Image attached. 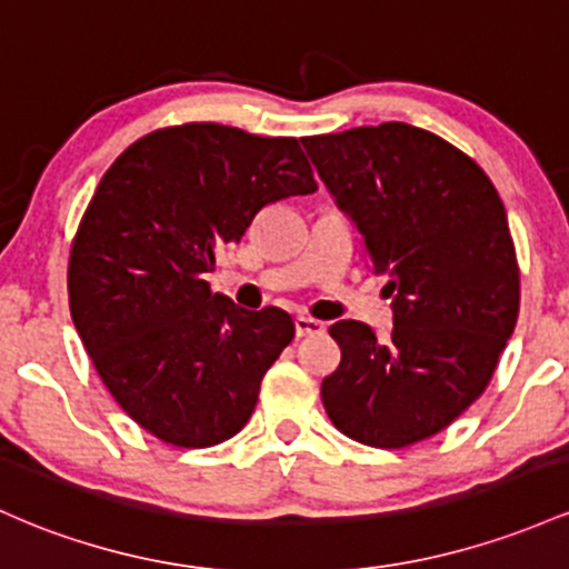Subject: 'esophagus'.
<instances>
[{"mask_svg": "<svg viewBox=\"0 0 569 569\" xmlns=\"http://www.w3.org/2000/svg\"><path fill=\"white\" fill-rule=\"evenodd\" d=\"M295 329H297V337H310V335H321L323 323L316 321V318H310V316H297Z\"/></svg>", "mask_w": 569, "mask_h": 569, "instance_id": "34e87169", "label": "esophagus"}]
</instances>
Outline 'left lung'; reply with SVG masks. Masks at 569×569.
Segmentation results:
<instances>
[{"mask_svg":"<svg viewBox=\"0 0 569 569\" xmlns=\"http://www.w3.org/2000/svg\"><path fill=\"white\" fill-rule=\"evenodd\" d=\"M395 297V329L337 321L340 365L321 399L372 448L427 440L483 395L518 318V261L495 183L427 129L389 121L302 140Z\"/></svg>","mask_w":569,"mask_h":569,"instance_id":"obj_1","label":"left lung"}]
</instances>
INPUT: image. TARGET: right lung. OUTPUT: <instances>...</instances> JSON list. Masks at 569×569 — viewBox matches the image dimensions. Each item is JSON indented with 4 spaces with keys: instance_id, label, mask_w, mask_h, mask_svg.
<instances>
[{
    "instance_id": "right-lung-1",
    "label": "right lung",
    "mask_w": 569,
    "mask_h": 569,
    "mask_svg": "<svg viewBox=\"0 0 569 569\" xmlns=\"http://www.w3.org/2000/svg\"><path fill=\"white\" fill-rule=\"evenodd\" d=\"M316 189L295 137L221 123L156 129L102 174L72 240L70 310L102 383L146 432L210 448L246 427L295 321L237 308L208 274L261 208Z\"/></svg>"
}]
</instances>
